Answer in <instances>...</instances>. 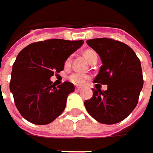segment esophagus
<instances>
[{"label":"esophagus","mask_w":153,"mask_h":153,"mask_svg":"<svg viewBox=\"0 0 153 153\" xmlns=\"http://www.w3.org/2000/svg\"><path fill=\"white\" fill-rule=\"evenodd\" d=\"M81 89H82V88H79V87H75V90H76V91H80Z\"/></svg>","instance_id":"34e87169"}]
</instances>
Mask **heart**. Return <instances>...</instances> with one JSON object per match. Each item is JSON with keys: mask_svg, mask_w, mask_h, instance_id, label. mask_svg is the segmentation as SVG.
<instances>
[{"mask_svg": "<svg viewBox=\"0 0 153 153\" xmlns=\"http://www.w3.org/2000/svg\"><path fill=\"white\" fill-rule=\"evenodd\" d=\"M83 56L85 57V59L89 63L94 57H97V53L94 51V50H91V49H87L86 51H84L83 53ZM71 64V57L69 56L66 60H65V65L67 67L69 66ZM69 79L75 85H82L86 82V80L88 79V76L84 74H81V73H74L71 76L69 77Z\"/></svg>", "mask_w": 153, "mask_h": 153, "instance_id": "b5f03b06", "label": "heart"}]
</instances>
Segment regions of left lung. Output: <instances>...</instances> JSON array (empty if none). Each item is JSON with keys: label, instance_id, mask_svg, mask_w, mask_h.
Listing matches in <instances>:
<instances>
[{"label": "left lung", "instance_id": "1", "mask_svg": "<svg viewBox=\"0 0 153 153\" xmlns=\"http://www.w3.org/2000/svg\"><path fill=\"white\" fill-rule=\"evenodd\" d=\"M100 56L102 66L94 79L107 89L93 88V97L84 102L87 111L98 122L115 124L125 120L137 105L143 80L141 62L127 44L107 38L88 40Z\"/></svg>", "mask_w": 153, "mask_h": 153}]
</instances>
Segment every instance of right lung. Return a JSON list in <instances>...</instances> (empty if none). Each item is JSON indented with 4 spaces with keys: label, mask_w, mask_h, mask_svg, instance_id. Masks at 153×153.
I'll return each mask as SVG.
<instances>
[{
    "label": "right lung",
    "mask_w": 153,
    "mask_h": 153,
    "mask_svg": "<svg viewBox=\"0 0 153 153\" xmlns=\"http://www.w3.org/2000/svg\"><path fill=\"white\" fill-rule=\"evenodd\" d=\"M83 43L82 40L52 39L32 43L19 52L12 66L10 89L26 120L46 125L64 111L74 85L65 81L55 87L50 77L64 70L65 60Z\"/></svg>",
    "instance_id": "add662e5"
}]
</instances>
